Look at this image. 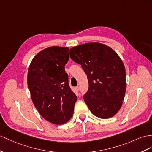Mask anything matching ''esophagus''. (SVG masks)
<instances>
[{"label": "esophagus", "instance_id": "obj_1", "mask_svg": "<svg viewBox=\"0 0 152 152\" xmlns=\"http://www.w3.org/2000/svg\"><path fill=\"white\" fill-rule=\"evenodd\" d=\"M75 88H76V91L77 92H79L80 91V87H76Z\"/></svg>", "mask_w": 152, "mask_h": 152}]
</instances>
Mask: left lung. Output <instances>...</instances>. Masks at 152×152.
I'll list each match as a JSON object with an SVG mask.
<instances>
[{
  "mask_svg": "<svg viewBox=\"0 0 152 152\" xmlns=\"http://www.w3.org/2000/svg\"><path fill=\"white\" fill-rule=\"evenodd\" d=\"M69 54L87 76L83 99L91 112L102 119L112 118L121 107L126 88L125 68L118 54L97 42L72 48Z\"/></svg>",
  "mask_w": 152,
  "mask_h": 152,
  "instance_id": "1",
  "label": "left lung"
}]
</instances>
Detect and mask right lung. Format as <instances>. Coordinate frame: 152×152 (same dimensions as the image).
Listing matches in <instances>:
<instances>
[{"instance_id": "right-lung-1", "label": "right lung", "mask_w": 152, "mask_h": 152, "mask_svg": "<svg viewBox=\"0 0 152 152\" xmlns=\"http://www.w3.org/2000/svg\"><path fill=\"white\" fill-rule=\"evenodd\" d=\"M68 48L53 46L33 58L28 74V85L34 107L49 122L67 123L72 117L77 96L69 87L65 65Z\"/></svg>"}]
</instances>
